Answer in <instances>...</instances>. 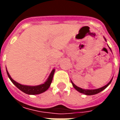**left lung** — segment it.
I'll list each match as a JSON object with an SVG mask.
<instances>
[{"mask_svg": "<svg viewBox=\"0 0 120 120\" xmlns=\"http://www.w3.org/2000/svg\"><path fill=\"white\" fill-rule=\"evenodd\" d=\"M103 38H104V39H105V40L106 41L105 38V37H103ZM109 49H110V50L111 51L110 47H109ZM112 78H112V79L110 80V82H109L107 85L104 86L103 87H100V88L96 89H82L80 88V87H77L76 85L74 84V83H73L72 81L71 80V83H72V84H73V86L74 87V88L76 90H77V91H78L79 93L84 94H86V95H94V94H98V93H100L101 91H102V90H104L105 89L107 88V87L110 85V83H111V82H112Z\"/></svg>", "mask_w": 120, "mask_h": 120, "instance_id": "obj_1", "label": "left lung"}]
</instances>
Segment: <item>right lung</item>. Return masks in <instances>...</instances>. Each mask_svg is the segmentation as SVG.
<instances>
[{"mask_svg": "<svg viewBox=\"0 0 120 120\" xmlns=\"http://www.w3.org/2000/svg\"><path fill=\"white\" fill-rule=\"evenodd\" d=\"M55 69H53L51 71V73H50L49 77L47 78L46 81L44 83H42L40 85L38 86H26V85H22L20 83H18L16 81H15L14 80H13V78L11 77V76L9 75L8 71L6 69V72L8 74V77L10 79V80L11 81L12 83L14 84L15 86L17 87V88L19 89L20 90L24 92L26 94H31V95H34V94H39L41 93H44L45 91L49 89V87L51 86V83L52 82V78H53V75H54V73H55Z\"/></svg>", "mask_w": 120, "mask_h": 120, "instance_id": "add662e5", "label": "right lung"}]
</instances>
